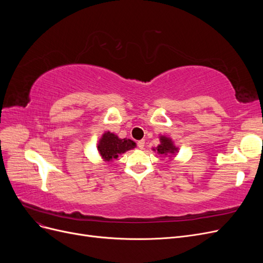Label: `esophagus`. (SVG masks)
<instances>
[{"mask_svg":"<svg viewBox=\"0 0 263 263\" xmlns=\"http://www.w3.org/2000/svg\"><path fill=\"white\" fill-rule=\"evenodd\" d=\"M137 146H138L139 149H144V147H145V140H139L137 142Z\"/></svg>","mask_w":263,"mask_h":263,"instance_id":"1","label":"esophagus"}]
</instances>
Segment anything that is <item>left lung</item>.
I'll return each mask as SVG.
<instances>
[{"instance_id": "obj_1", "label": "left lung", "mask_w": 263, "mask_h": 263, "mask_svg": "<svg viewBox=\"0 0 263 263\" xmlns=\"http://www.w3.org/2000/svg\"><path fill=\"white\" fill-rule=\"evenodd\" d=\"M161 144L157 147V150L159 154L161 155H168V154H174L178 150V148H176L173 146V142L171 141L170 138L166 137H161L160 138Z\"/></svg>"}]
</instances>
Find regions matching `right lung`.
<instances>
[{
	"mask_svg": "<svg viewBox=\"0 0 263 263\" xmlns=\"http://www.w3.org/2000/svg\"><path fill=\"white\" fill-rule=\"evenodd\" d=\"M136 144L130 139H119L113 133H105L99 141L98 150L105 161L116 159L118 155L135 148Z\"/></svg>",
	"mask_w": 263,
	"mask_h": 263,
	"instance_id": "right-lung-1",
	"label": "right lung"
}]
</instances>
